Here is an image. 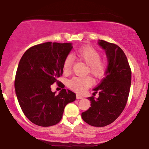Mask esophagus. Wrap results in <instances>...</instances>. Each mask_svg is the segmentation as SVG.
Masks as SVG:
<instances>
[{
    "instance_id": "obj_1",
    "label": "esophagus",
    "mask_w": 149,
    "mask_h": 149,
    "mask_svg": "<svg viewBox=\"0 0 149 149\" xmlns=\"http://www.w3.org/2000/svg\"><path fill=\"white\" fill-rule=\"evenodd\" d=\"M76 98L78 99V100H82V99H83V97L80 95H76Z\"/></svg>"
}]
</instances>
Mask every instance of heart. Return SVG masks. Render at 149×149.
I'll return each instance as SVG.
<instances>
[{
  "instance_id": "heart-1",
  "label": "heart",
  "mask_w": 149,
  "mask_h": 149,
  "mask_svg": "<svg viewBox=\"0 0 149 149\" xmlns=\"http://www.w3.org/2000/svg\"><path fill=\"white\" fill-rule=\"evenodd\" d=\"M75 56L88 65V71L97 79H102L107 74L108 65L107 61L101 59V54L97 49L89 46H84L78 49ZM73 59L67 56L63 62V71L69 74L72 68ZM93 84V80L90 76H74L69 80V86L73 90L83 93Z\"/></svg>"
}]
</instances>
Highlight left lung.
Instances as JSON below:
<instances>
[{
  "instance_id": "left-lung-1",
  "label": "left lung",
  "mask_w": 149,
  "mask_h": 149,
  "mask_svg": "<svg viewBox=\"0 0 149 149\" xmlns=\"http://www.w3.org/2000/svg\"><path fill=\"white\" fill-rule=\"evenodd\" d=\"M98 43L107 56V74L94 89L99 97H88L91 107L81 116L90 125L104 127L114 122L124 110L130 90L132 72L127 57L119 46L103 40Z\"/></svg>"
}]
</instances>
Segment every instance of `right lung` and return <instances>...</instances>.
Wrapping results in <instances>:
<instances>
[{"instance_id": "obj_1", "label": "right lung", "mask_w": 149, "mask_h": 149, "mask_svg": "<svg viewBox=\"0 0 149 149\" xmlns=\"http://www.w3.org/2000/svg\"><path fill=\"white\" fill-rule=\"evenodd\" d=\"M72 47L70 42H44L31 47L20 59L15 92L24 114L37 125L57 124L66 104L76 100V94L64 89V85L57 80L62 76L63 62ZM54 82L63 88L57 95L51 91Z\"/></svg>"}]
</instances>
